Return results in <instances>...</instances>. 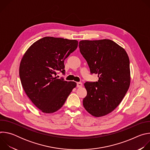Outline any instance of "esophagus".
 Listing matches in <instances>:
<instances>
[{
	"instance_id": "34e87169",
	"label": "esophagus",
	"mask_w": 150,
	"mask_h": 150,
	"mask_svg": "<svg viewBox=\"0 0 150 150\" xmlns=\"http://www.w3.org/2000/svg\"><path fill=\"white\" fill-rule=\"evenodd\" d=\"M76 87H78V88H80V87H82V82H77L76 83Z\"/></svg>"
}]
</instances>
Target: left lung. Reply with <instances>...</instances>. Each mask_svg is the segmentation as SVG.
Wrapping results in <instances>:
<instances>
[{"label": "left lung", "instance_id": "left-lung-1", "mask_svg": "<svg viewBox=\"0 0 150 150\" xmlns=\"http://www.w3.org/2000/svg\"><path fill=\"white\" fill-rule=\"evenodd\" d=\"M79 47L90 73L98 77V81L84 83L87 94L83 105L95 117L105 116L117 108L129 89V57L123 48L109 39L82 40Z\"/></svg>", "mask_w": 150, "mask_h": 150}]
</instances>
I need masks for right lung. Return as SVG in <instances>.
I'll use <instances>...</instances> for the list:
<instances>
[{
  "instance_id": "1",
  "label": "right lung",
  "mask_w": 150,
  "mask_h": 150,
  "mask_svg": "<svg viewBox=\"0 0 150 150\" xmlns=\"http://www.w3.org/2000/svg\"><path fill=\"white\" fill-rule=\"evenodd\" d=\"M75 40L45 37L33 43L20 63L19 77L22 86L33 104L43 113L60 109L76 86L74 81L56 76L65 74L64 61L74 52Z\"/></svg>"
}]
</instances>
